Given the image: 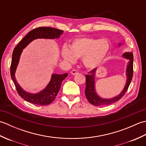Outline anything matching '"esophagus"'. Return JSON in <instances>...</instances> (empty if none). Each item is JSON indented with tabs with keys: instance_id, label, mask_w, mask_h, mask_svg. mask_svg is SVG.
<instances>
[{
	"instance_id": "1",
	"label": "esophagus",
	"mask_w": 146,
	"mask_h": 146,
	"mask_svg": "<svg viewBox=\"0 0 146 146\" xmlns=\"http://www.w3.org/2000/svg\"><path fill=\"white\" fill-rule=\"evenodd\" d=\"M71 75H77V74H78V72H77L76 70H73V71H71Z\"/></svg>"
}]
</instances>
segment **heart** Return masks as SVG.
Instances as JSON below:
<instances>
[{"label":"heart","instance_id":"1","mask_svg":"<svg viewBox=\"0 0 146 146\" xmlns=\"http://www.w3.org/2000/svg\"><path fill=\"white\" fill-rule=\"evenodd\" d=\"M110 49V43L105 39L92 37H80L73 40L70 48L64 46L61 55L70 63H75L77 58H82L84 66L88 69H94L100 65L106 58Z\"/></svg>","mask_w":146,"mask_h":146}]
</instances>
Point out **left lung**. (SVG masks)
Returning <instances> with one entry per match:
<instances>
[{
    "label": "left lung",
    "mask_w": 146,
    "mask_h": 146,
    "mask_svg": "<svg viewBox=\"0 0 146 146\" xmlns=\"http://www.w3.org/2000/svg\"><path fill=\"white\" fill-rule=\"evenodd\" d=\"M122 45V43L119 42L118 46L120 47ZM122 56V58L129 60L127 64L125 71L127 80L125 85L122 91L115 97L110 98H102L98 95L95 88V76L97 68H95V69L92 70L91 71H90L88 75H86V88L85 93L86 98L91 104L95 105V106L109 105L119 100L125 94L132 78L134 57H133L132 52H125L124 53H123Z\"/></svg>",
    "instance_id": "obj_1"
}]
</instances>
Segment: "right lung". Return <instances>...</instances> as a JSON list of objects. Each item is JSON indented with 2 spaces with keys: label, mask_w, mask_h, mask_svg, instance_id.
Here are the masks:
<instances>
[{
  "label": "right lung",
  "mask_w": 146,
  "mask_h": 146,
  "mask_svg": "<svg viewBox=\"0 0 146 146\" xmlns=\"http://www.w3.org/2000/svg\"><path fill=\"white\" fill-rule=\"evenodd\" d=\"M64 31L52 27H41L31 31L15 46L13 52L11 66V76L19 95L24 100L36 105H46L50 104L56 97L60 91L61 83L66 78L68 73L59 75L52 73L51 80L46 87L39 92L30 93L21 87L15 78V73L19 62L23 50L33 41L37 39H59Z\"/></svg>",
  "instance_id": "obj_1"
}]
</instances>
